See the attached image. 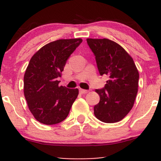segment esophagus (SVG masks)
Segmentation results:
<instances>
[{
	"label": "esophagus",
	"instance_id": "esophagus-1",
	"mask_svg": "<svg viewBox=\"0 0 161 161\" xmlns=\"http://www.w3.org/2000/svg\"><path fill=\"white\" fill-rule=\"evenodd\" d=\"M79 92H80V94H87L88 92V90H85V89H82V88H80L79 89Z\"/></svg>",
	"mask_w": 161,
	"mask_h": 161
}]
</instances>
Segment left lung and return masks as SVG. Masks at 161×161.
Masks as SVG:
<instances>
[{
  "mask_svg": "<svg viewBox=\"0 0 161 161\" xmlns=\"http://www.w3.org/2000/svg\"><path fill=\"white\" fill-rule=\"evenodd\" d=\"M87 43L95 54L100 75L110 78L104 88L95 90L100 101L94 107L95 116L107 123L120 121L132 110L137 95L139 74L133 59L108 38H87Z\"/></svg>",
  "mask_w": 161,
  "mask_h": 161,
  "instance_id": "obj_1",
  "label": "left lung"
}]
</instances>
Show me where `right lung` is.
Here are the masks:
<instances>
[{
	"instance_id": "1",
	"label": "right lung",
	"mask_w": 161,
	"mask_h": 161,
	"mask_svg": "<svg viewBox=\"0 0 161 161\" xmlns=\"http://www.w3.org/2000/svg\"><path fill=\"white\" fill-rule=\"evenodd\" d=\"M81 38L50 42L31 58L24 75V95L36 120L45 125L64 121L79 95L78 88L59 86L58 77Z\"/></svg>"
}]
</instances>
